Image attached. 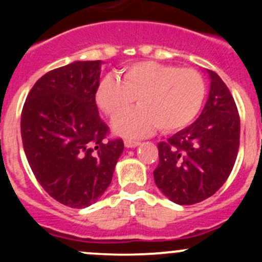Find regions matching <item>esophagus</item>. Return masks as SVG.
Wrapping results in <instances>:
<instances>
[{
	"label": "esophagus",
	"mask_w": 262,
	"mask_h": 262,
	"mask_svg": "<svg viewBox=\"0 0 262 262\" xmlns=\"http://www.w3.org/2000/svg\"><path fill=\"white\" fill-rule=\"evenodd\" d=\"M124 144H125L126 148H134V147H138L139 144H141V142L129 141V139H125V141H124Z\"/></svg>",
	"instance_id": "1"
}]
</instances>
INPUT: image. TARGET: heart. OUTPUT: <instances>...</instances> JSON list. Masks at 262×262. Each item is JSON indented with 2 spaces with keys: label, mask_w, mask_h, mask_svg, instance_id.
Wrapping results in <instances>:
<instances>
[{
  "label": "heart",
  "mask_w": 262,
  "mask_h": 262,
  "mask_svg": "<svg viewBox=\"0 0 262 262\" xmlns=\"http://www.w3.org/2000/svg\"><path fill=\"white\" fill-rule=\"evenodd\" d=\"M204 80L191 68L157 62H139L123 71V81L106 76L97 89L99 106L112 118L133 112L114 121V129L125 137H142L157 126L163 133L189 125L202 107Z\"/></svg>",
  "instance_id": "heart-1"
}]
</instances>
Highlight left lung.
<instances>
[{
    "label": "left lung",
    "mask_w": 262,
    "mask_h": 262,
    "mask_svg": "<svg viewBox=\"0 0 262 262\" xmlns=\"http://www.w3.org/2000/svg\"><path fill=\"white\" fill-rule=\"evenodd\" d=\"M209 97L195 123L158 143V189L180 205L203 202L226 182L239 148V115L228 87L213 71Z\"/></svg>",
    "instance_id": "left-lung-1"
}]
</instances>
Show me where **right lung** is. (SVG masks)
Masks as SVG:
<instances>
[{
    "label": "right lung",
    "instance_id": "1",
    "mask_svg": "<svg viewBox=\"0 0 262 262\" xmlns=\"http://www.w3.org/2000/svg\"><path fill=\"white\" fill-rule=\"evenodd\" d=\"M100 60H80L39 78L21 113V138L36 180L71 208L94 204L110 185L123 153L121 138L107 139L96 95Z\"/></svg>",
    "mask_w": 262,
    "mask_h": 262
}]
</instances>
